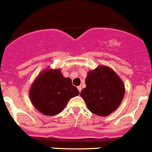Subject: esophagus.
I'll return each mask as SVG.
<instances>
[{
	"label": "esophagus",
	"mask_w": 152,
	"mask_h": 152,
	"mask_svg": "<svg viewBox=\"0 0 152 152\" xmlns=\"http://www.w3.org/2000/svg\"><path fill=\"white\" fill-rule=\"evenodd\" d=\"M77 89L79 90V91H80V92L81 90H82V87H81L80 86H77Z\"/></svg>",
	"instance_id": "esophagus-1"
}]
</instances>
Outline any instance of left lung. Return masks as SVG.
<instances>
[{
  "instance_id": "obj_1",
  "label": "left lung",
  "mask_w": 152,
  "mask_h": 152,
  "mask_svg": "<svg viewBox=\"0 0 152 152\" xmlns=\"http://www.w3.org/2000/svg\"><path fill=\"white\" fill-rule=\"evenodd\" d=\"M86 87L80 96L90 112L106 117L115 112L121 105L125 94V86L110 67L100 66L88 71L86 78Z\"/></svg>"
}]
</instances>
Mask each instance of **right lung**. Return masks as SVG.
I'll return each mask as SVG.
<instances>
[{
  "label": "right lung",
  "instance_id": "1",
  "mask_svg": "<svg viewBox=\"0 0 152 152\" xmlns=\"http://www.w3.org/2000/svg\"><path fill=\"white\" fill-rule=\"evenodd\" d=\"M79 91L65 77L59 69L46 68L37 75L29 89V98L43 115L53 116L61 113L69 100L77 96Z\"/></svg>",
  "mask_w": 152,
  "mask_h": 152
}]
</instances>
